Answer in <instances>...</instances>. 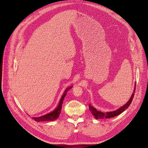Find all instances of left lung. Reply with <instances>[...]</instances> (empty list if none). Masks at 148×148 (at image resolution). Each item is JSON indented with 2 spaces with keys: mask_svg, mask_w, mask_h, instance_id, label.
<instances>
[{
  "mask_svg": "<svg viewBox=\"0 0 148 148\" xmlns=\"http://www.w3.org/2000/svg\"><path fill=\"white\" fill-rule=\"evenodd\" d=\"M136 83L135 84V87L133 91V94H132L130 100L127 102V104H125L123 106L121 107V108H118V110H116L114 112H106V113H103L100 111H98L95 108H94L92 106H91L90 104H89V110L91 112V113L94 116V117L96 119H107V118H113L114 116H118L122 113L123 111H125L127 108L130 106L131 104L132 101H133V99L134 96V93L136 90Z\"/></svg>",
  "mask_w": 148,
  "mask_h": 148,
  "instance_id": "left-lung-1",
  "label": "left lung"
}]
</instances>
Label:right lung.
<instances>
[{"instance_id":"add662e5","label":"right lung","mask_w":148,"mask_h":148,"mask_svg":"<svg viewBox=\"0 0 148 148\" xmlns=\"http://www.w3.org/2000/svg\"><path fill=\"white\" fill-rule=\"evenodd\" d=\"M72 88V86H70L69 88H68L64 92L63 95L61 97L59 104L58 105V106L57 107V108H56L55 110L54 111H53L52 112L47 114L45 115L42 116H40V117H34L33 118V119H34L35 121L36 122H41V121H53L57 119L61 113V109H62V104H63V101L64 100L65 97L67 94V92L68 90L71 89Z\"/></svg>"}]
</instances>
